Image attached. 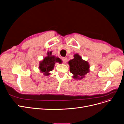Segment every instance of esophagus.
<instances>
[{
  "label": "esophagus",
  "instance_id": "34e87169",
  "mask_svg": "<svg viewBox=\"0 0 124 124\" xmlns=\"http://www.w3.org/2000/svg\"><path fill=\"white\" fill-rule=\"evenodd\" d=\"M62 59L63 63H66L67 62V57H63L62 58Z\"/></svg>",
  "mask_w": 124,
  "mask_h": 124
}]
</instances>
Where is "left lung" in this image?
<instances>
[{
    "label": "left lung",
    "mask_w": 124,
    "mask_h": 124,
    "mask_svg": "<svg viewBox=\"0 0 124 124\" xmlns=\"http://www.w3.org/2000/svg\"><path fill=\"white\" fill-rule=\"evenodd\" d=\"M70 71L73 74L72 78L75 80H81L85 75L90 72V65L88 62L82 59L78 53L74 55V58L68 62Z\"/></svg>",
    "instance_id": "1"
}]
</instances>
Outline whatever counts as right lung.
Instances as JSON below:
<instances>
[{
  "mask_svg": "<svg viewBox=\"0 0 124 124\" xmlns=\"http://www.w3.org/2000/svg\"><path fill=\"white\" fill-rule=\"evenodd\" d=\"M52 52H47V56L39 62V69L44 76H48L51 74L50 71L53 70L55 63H62V61L58 57L52 55Z\"/></svg>",
  "mask_w": 124,
  "mask_h": 124,
  "instance_id": "add662e5",
  "label": "right lung"
}]
</instances>
